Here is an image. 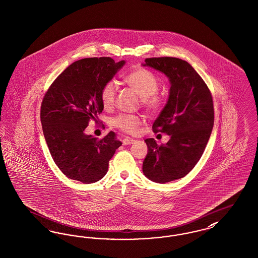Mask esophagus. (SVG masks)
Masks as SVG:
<instances>
[{
  "label": "esophagus",
  "instance_id": "1",
  "mask_svg": "<svg viewBox=\"0 0 258 258\" xmlns=\"http://www.w3.org/2000/svg\"><path fill=\"white\" fill-rule=\"evenodd\" d=\"M135 142H136V140H135V139H133V138H130V137H126V138H124V139L122 140V144H123V145L134 144Z\"/></svg>",
  "mask_w": 258,
  "mask_h": 258
}]
</instances>
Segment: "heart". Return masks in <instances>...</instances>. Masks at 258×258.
I'll use <instances>...</instances> for the list:
<instances>
[{"label": "heart", "mask_w": 258, "mask_h": 258, "mask_svg": "<svg viewBox=\"0 0 258 258\" xmlns=\"http://www.w3.org/2000/svg\"><path fill=\"white\" fill-rule=\"evenodd\" d=\"M127 86L133 88L142 97L143 107L149 112H156L162 105V101L156 92L159 90V82L151 71L145 68H137L123 77ZM117 94V86L115 82L109 81L100 91V100L105 109L113 107ZM113 124L127 134L137 132L141 124V120L137 116L121 114L113 120Z\"/></svg>", "instance_id": "obj_1"}]
</instances>
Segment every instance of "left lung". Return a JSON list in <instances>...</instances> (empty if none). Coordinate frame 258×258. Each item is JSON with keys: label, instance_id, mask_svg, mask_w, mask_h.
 I'll use <instances>...</instances> for the list:
<instances>
[{"label": "left lung", "instance_id": "8db88e82", "mask_svg": "<svg viewBox=\"0 0 258 258\" xmlns=\"http://www.w3.org/2000/svg\"><path fill=\"white\" fill-rule=\"evenodd\" d=\"M142 65L164 73L170 83L167 104L152 126L169 140L160 146L153 138L145 140L148 153L142 170L152 181H173L188 174L205 151L214 122L212 93L187 61L153 57Z\"/></svg>", "mask_w": 258, "mask_h": 258}]
</instances>
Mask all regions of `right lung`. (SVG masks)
Segmentation results:
<instances>
[{
    "label": "right lung",
    "instance_id": "right-lung-1",
    "mask_svg": "<svg viewBox=\"0 0 258 258\" xmlns=\"http://www.w3.org/2000/svg\"><path fill=\"white\" fill-rule=\"evenodd\" d=\"M124 63L111 57L75 61L54 80L44 96V137L54 163L70 179L88 184L100 180L121 145L113 132L97 140L86 135L85 130L104 108L100 100L102 87Z\"/></svg>",
    "mask_w": 258,
    "mask_h": 258
}]
</instances>
